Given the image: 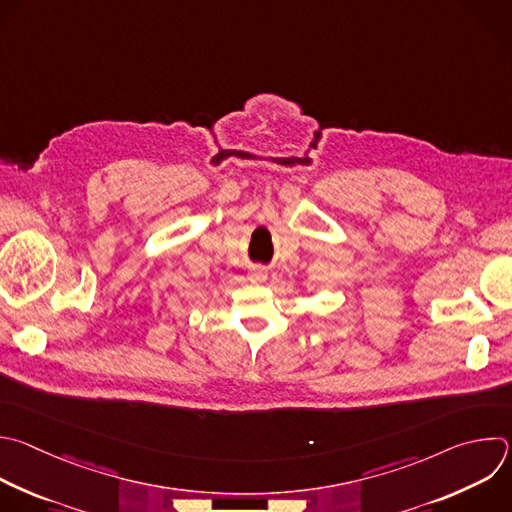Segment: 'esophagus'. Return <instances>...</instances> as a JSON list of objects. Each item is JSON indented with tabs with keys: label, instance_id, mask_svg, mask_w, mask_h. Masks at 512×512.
<instances>
[{
	"label": "esophagus",
	"instance_id": "1",
	"mask_svg": "<svg viewBox=\"0 0 512 512\" xmlns=\"http://www.w3.org/2000/svg\"><path fill=\"white\" fill-rule=\"evenodd\" d=\"M249 277H251V281H255V283H263V281L267 279V271H265L263 267H255Z\"/></svg>",
	"mask_w": 512,
	"mask_h": 512
}]
</instances>
